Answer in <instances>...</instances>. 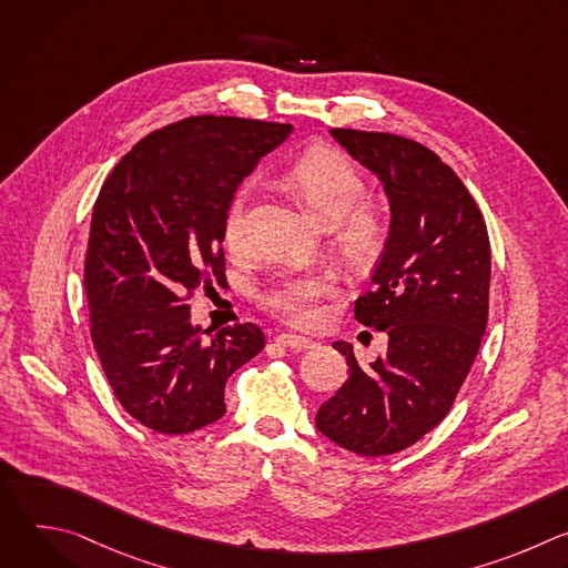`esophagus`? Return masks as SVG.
Instances as JSON below:
<instances>
[{
    "label": "esophagus",
    "instance_id": "34e87169",
    "mask_svg": "<svg viewBox=\"0 0 568 568\" xmlns=\"http://www.w3.org/2000/svg\"><path fill=\"white\" fill-rule=\"evenodd\" d=\"M274 342L283 348H290V351H307V348L314 346V342H310L305 337H296V335H278Z\"/></svg>",
    "mask_w": 568,
    "mask_h": 568
}]
</instances>
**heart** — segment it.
I'll return each instance as SVG.
<instances>
[{"label":"heart","mask_w":568,"mask_h":568,"mask_svg":"<svg viewBox=\"0 0 568 568\" xmlns=\"http://www.w3.org/2000/svg\"><path fill=\"white\" fill-rule=\"evenodd\" d=\"M285 180L305 200L314 217L331 229L337 250L348 263L366 265L382 254L388 222L375 204L364 200L366 182L348 156L333 148H310L287 166ZM250 197L252 184H242L226 204L222 237L231 252H240L247 242ZM331 290V274L312 272L281 281L263 301L272 312L303 326L314 318L316 301Z\"/></svg>","instance_id":"b5f03b06"}]
</instances>
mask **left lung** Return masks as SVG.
<instances>
[{"instance_id": "8db88e82", "label": "left lung", "mask_w": 568, "mask_h": 568, "mask_svg": "<svg viewBox=\"0 0 568 568\" xmlns=\"http://www.w3.org/2000/svg\"><path fill=\"white\" fill-rule=\"evenodd\" d=\"M384 186L390 224L373 292L355 303L359 323L388 335L382 357L351 366L321 404L316 429L359 456L407 449L452 409L488 326L490 237L456 173L429 148L386 132L331 130Z\"/></svg>"}]
</instances>
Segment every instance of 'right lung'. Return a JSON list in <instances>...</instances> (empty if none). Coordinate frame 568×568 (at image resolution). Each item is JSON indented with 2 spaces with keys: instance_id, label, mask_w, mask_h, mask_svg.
<instances>
[{
  "instance_id": "add662e5",
  "label": "right lung",
  "mask_w": 568,
  "mask_h": 568,
  "mask_svg": "<svg viewBox=\"0 0 568 568\" xmlns=\"http://www.w3.org/2000/svg\"><path fill=\"white\" fill-rule=\"evenodd\" d=\"M292 125L191 116L141 139L92 213L83 287L92 342L123 409L159 434L226 414V379L265 346L254 323L203 339L186 294L224 281L222 220L237 186Z\"/></svg>"
}]
</instances>
